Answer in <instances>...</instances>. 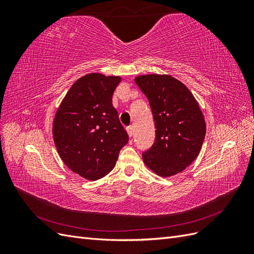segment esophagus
<instances>
[{
    "label": "esophagus",
    "instance_id": "esophagus-1",
    "mask_svg": "<svg viewBox=\"0 0 254 254\" xmlns=\"http://www.w3.org/2000/svg\"><path fill=\"white\" fill-rule=\"evenodd\" d=\"M126 130H127L128 135H129V136H132V134H133V127H132V126H128V127L126 128Z\"/></svg>",
    "mask_w": 254,
    "mask_h": 254
}]
</instances>
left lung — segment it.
Listing matches in <instances>:
<instances>
[{
  "label": "left lung",
  "instance_id": "1",
  "mask_svg": "<svg viewBox=\"0 0 254 254\" xmlns=\"http://www.w3.org/2000/svg\"><path fill=\"white\" fill-rule=\"evenodd\" d=\"M134 81L148 98L156 127L144 163L161 177L179 174L201 149L206 127L200 107L186 84L171 75H140Z\"/></svg>",
  "mask_w": 254,
  "mask_h": 254
}]
</instances>
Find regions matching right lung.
<instances>
[{"label": "right lung", "instance_id": "right-lung-1", "mask_svg": "<svg viewBox=\"0 0 254 254\" xmlns=\"http://www.w3.org/2000/svg\"><path fill=\"white\" fill-rule=\"evenodd\" d=\"M120 76L90 73L67 91L53 122V137L64 163L87 180L101 179L117 163L128 134L112 106Z\"/></svg>", "mask_w": 254, "mask_h": 254}]
</instances>
